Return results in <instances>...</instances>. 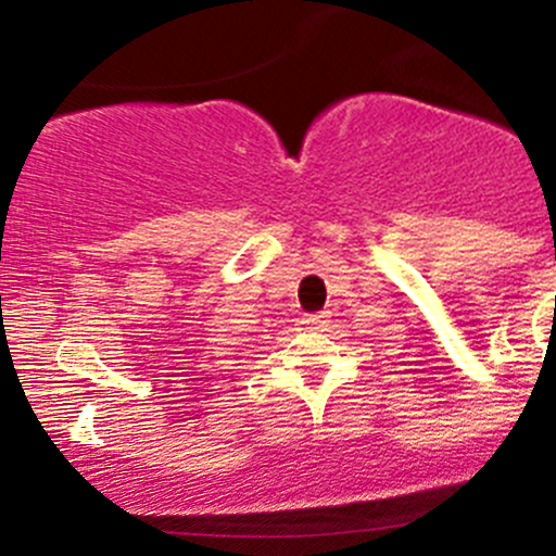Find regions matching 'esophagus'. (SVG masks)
I'll return each mask as SVG.
<instances>
[{
	"instance_id": "esophagus-1",
	"label": "esophagus",
	"mask_w": 556,
	"mask_h": 556,
	"mask_svg": "<svg viewBox=\"0 0 556 556\" xmlns=\"http://www.w3.org/2000/svg\"><path fill=\"white\" fill-rule=\"evenodd\" d=\"M303 324H305V329H324L329 324V316L327 314H311L303 318Z\"/></svg>"
}]
</instances>
